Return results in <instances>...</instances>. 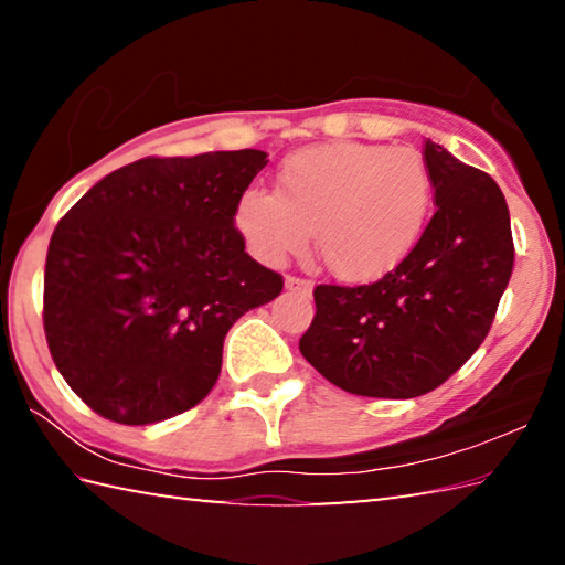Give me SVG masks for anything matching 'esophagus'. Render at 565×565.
Listing matches in <instances>:
<instances>
[{"label": "esophagus", "mask_w": 565, "mask_h": 565, "mask_svg": "<svg viewBox=\"0 0 565 565\" xmlns=\"http://www.w3.org/2000/svg\"><path fill=\"white\" fill-rule=\"evenodd\" d=\"M286 289L289 291H299V294H311L313 284L309 279H301V276H286Z\"/></svg>", "instance_id": "obj_1"}]
</instances>
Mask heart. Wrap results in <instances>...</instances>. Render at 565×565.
<instances>
[{"instance_id": "obj_1", "label": "heart", "mask_w": 565, "mask_h": 565, "mask_svg": "<svg viewBox=\"0 0 565 565\" xmlns=\"http://www.w3.org/2000/svg\"><path fill=\"white\" fill-rule=\"evenodd\" d=\"M434 181L418 151L333 141L294 151L276 191L246 189L234 222L256 259L281 264L309 234L341 279H374L404 262L424 234Z\"/></svg>"}]
</instances>
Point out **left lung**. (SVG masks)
I'll use <instances>...</instances> for the list:
<instances>
[{
    "instance_id": "obj_1",
    "label": "left lung",
    "mask_w": 565,
    "mask_h": 565,
    "mask_svg": "<svg viewBox=\"0 0 565 565\" xmlns=\"http://www.w3.org/2000/svg\"><path fill=\"white\" fill-rule=\"evenodd\" d=\"M436 212L404 262L374 284L313 289L303 359L349 394L424 396L489 337L513 271L511 216L486 171L426 141Z\"/></svg>"
}]
</instances>
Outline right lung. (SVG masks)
I'll use <instances>...</instances> for the list:
<instances>
[{
    "instance_id": "obj_1",
    "label": "right lung",
    "mask_w": 565,
    "mask_h": 565,
    "mask_svg": "<svg viewBox=\"0 0 565 565\" xmlns=\"http://www.w3.org/2000/svg\"><path fill=\"white\" fill-rule=\"evenodd\" d=\"M266 167L256 149L145 157L94 184L56 224L44 333L94 414L147 426L204 401L228 329L281 294L244 252L234 214Z\"/></svg>"
}]
</instances>
